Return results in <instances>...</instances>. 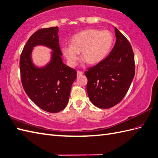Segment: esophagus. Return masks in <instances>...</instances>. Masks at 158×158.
<instances>
[{"label":"esophagus","mask_w":158,"mask_h":158,"mask_svg":"<svg viewBox=\"0 0 158 158\" xmlns=\"http://www.w3.org/2000/svg\"><path fill=\"white\" fill-rule=\"evenodd\" d=\"M83 74V72H80V71H77V76H82Z\"/></svg>","instance_id":"esophagus-1"}]
</instances>
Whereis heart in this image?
Listing matches in <instances>:
<instances>
[{"label":"heart","mask_w":158,"mask_h":158,"mask_svg":"<svg viewBox=\"0 0 158 158\" xmlns=\"http://www.w3.org/2000/svg\"><path fill=\"white\" fill-rule=\"evenodd\" d=\"M114 41V35L110 31L88 29L75 34L70 40V46H63L61 52L71 66L76 65L80 52L84 61L89 65H96L110 53Z\"/></svg>","instance_id":"obj_1"}]
</instances>
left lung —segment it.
<instances>
[{
  "label": "left lung",
  "instance_id": "1",
  "mask_svg": "<svg viewBox=\"0 0 158 158\" xmlns=\"http://www.w3.org/2000/svg\"><path fill=\"white\" fill-rule=\"evenodd\" d=\"M116 42L102 61L88 69L86 90L91 102L101 109H109L124 97L135 73L134 53L131 44L115 27Z\"/></svg>",
  "mask_w": 158,
  "mask_h": 158
}]
</instances>
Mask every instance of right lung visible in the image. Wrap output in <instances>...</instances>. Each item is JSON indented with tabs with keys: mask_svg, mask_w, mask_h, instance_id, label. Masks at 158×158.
Wrapping results in <instances>:
<instances>
[{
	"mask_svg": "<svg viewBox=\"0 0 158 158\" xmlns=\"http://www.w3.org/2000/svg\"><path fill=\"white\" fill-rule=\"evenodd\" d=\"M58 31V27H52L34 32L24 46L19 61L21 79L26 93L38 107L50 113H57L67 106L77 76L74 69L63 63ZM38 45L52 50L50 62L42 68H37L31 60L33 48Z\"/></svg>",
	"mask_w": 158,
	"mask_h": 158,
	"instance_id": "add662e5",
	"label": "right lung"
}]
</instances>
